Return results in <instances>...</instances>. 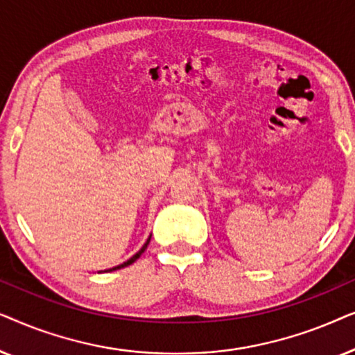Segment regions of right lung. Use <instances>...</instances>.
Here are the masks:
<instances>
[{
	"label": "right lung",
	"instance_id": "right-lung-1",
	"mask_svg": "<svg viewBox=\"0 0 355 355\" xmlns=\"http://www.w3.org/2000/svg\"><path fill=\"white\" fill-rule=\"evenodd\" d=\"M148 242H150V237H148V239H147V242H145V244H144V247H142V249H140L139 252H137V254H135L134 257H130V259L128 260V261H124V263H121V265H118V266H114V268H110V270H106V271H114V270H119V268H124V266H129L130 263H134V261L135 260H137L139 259V257L140 255H142L144 254V252H145V249H147V245H148Z\"/></svg>",
	"mask_w": 355,
	"mask_h": 355
}]
</instances>
